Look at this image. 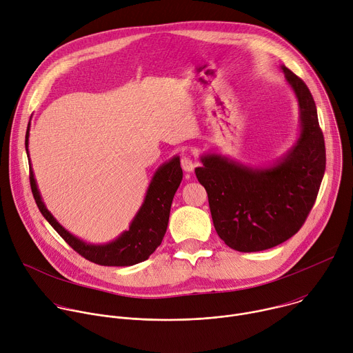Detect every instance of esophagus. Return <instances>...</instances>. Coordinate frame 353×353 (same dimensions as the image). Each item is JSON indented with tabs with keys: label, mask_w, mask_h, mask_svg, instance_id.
Here are the masks:
<instances>
[{
	"label": "esophagus",
	"mask_w": 353,
	"mask_h": 353,
	"mask_svg": "<svg viewBox=\"0 0 353 353\" xmlns=\"http://www.w3.org/2000/svg\"><path fill=\"white\" fill-rule=\"evenodd\" d=\"M180 163H181L183 170H184V172H187V173L192 172V170H194V168H195V162H194L190 157H183V158H181V161H180Z\"/></svg>",
	"instance_id": "obj_1"
}]
</instances>
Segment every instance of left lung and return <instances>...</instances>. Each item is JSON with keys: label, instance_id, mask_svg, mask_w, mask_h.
<instances>
[{"label": "left lung", "instance_id": "1", "mask_svg": "<svg viewBox=\"0 0 353 353\" xmlns=\"http://www.w3.org/2000/svg\"><path fill=\"white\" fill-rule=\"evenodd\" d=\"M299 105L296 143L270 166L251 168L218 154L199 159L198 181L208 194L214 226L233 250L272 248L299 232L312 211L325 170L324 135L306 83L281 65Z\"/></svg>", "mask_w": 353, "mask_h": 353}]
</instances>
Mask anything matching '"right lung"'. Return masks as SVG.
Returning <instances> with one entry per match:
<instances>
[{
  "label": "right lung",
  "mask_w": 353,
  "mask_h": 353,
  "mask_svg": "<svg viewBox=\"0 0 353 353\" xmlns=\"http://www.w3.org/2000/svg\"><path fill=\"white\" fill-rule=\"evenodd\" d=\"M29 130L30 123L28 124L25 137V148L30 170V187L36 204L46 221L56 229V232L77 253L94 264L106 267H130L148 260L149 256L161 245L168 229L172 201L183 179L180 158L174 157L158 168L152 180L149 183L143 203L131 221L128 230H124L110 243L92 244L78 239L67 229H64L52 215V212L46 208L36 184L29 158Z\"/></svg>",
  "instance_id": "right-lung-1"
}]
</instances>
